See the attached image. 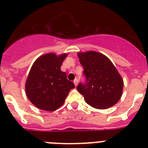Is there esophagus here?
<instances>
[{
  "instance_id": "esophagus-1",
  "label": "esophagus",
  "mask_w": 148,
  "mask_h": 148,
  "mask_svg": "<svg viewBox=\"0 0 148 148\" xmlns=\"http://www.w3.org/2000/svg\"><path fill=\"white\" fill-rule=\"evenodd\" d=\"M78 79H77V78H75V80L73 81V83H74V84H75V87H76V86L78 85Z\"/></svg>"
}]
</instances>
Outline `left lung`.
<instances>
[{
	"instance_id": "1",
	"label": "left lung",
	"mask_w": 148,
	"mask_h": 148,
	"mask_svg": "<svg viewBox=\"0 0 148 148\" xmlns=\"http://www.w3.org/2000/svg\"><path fill=\"white\" fill-rule=\"evenodd\" d=\"M86 77L84 84L79 83L77 90L86 102L96 109H108L115 105L122 95V78L105 56L95 51L78 53Z\"/></svg>"
}]
</instances>
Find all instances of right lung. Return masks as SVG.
<instances>
[{
  "label": "right lung",
  "mask_w": 148,
  "mask_h": 148,
  "mask_svg": "<svg viewBox=\"0 0 148 148\" xmlns=\"http://www.w3.org/2000/svg\"><path fill=\"white\" fill-rule=\"evenodd\" d=\"M67 54L43 55L35 60L25 84L26 94L36 108L54 111L63 105L75 84L69 81L61 66Z\"/></svg>",
  "instance_id": "right-lung-1"
}]
</instances>
